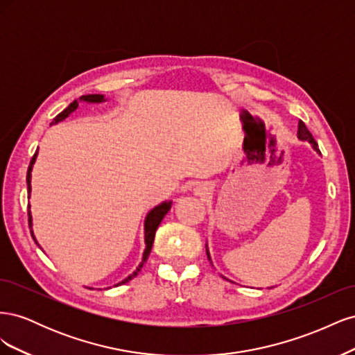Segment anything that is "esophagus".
<instances>
[{"instance_id": "obj_1", "label": "esophagus", "mask_w": 355, "mask_h": 355, "mask_svg": "<svg viewBox=\"0 0 355 355\" xmlns=\"http://www.w3.org/2000/svg\"><path fill=\"white\" fill-rule=\"evenodd\" d=\"M206 192H207V188H206V187H198V188L196 189V194H198V196L206 194Z\"/></svg>"}]
</instances>
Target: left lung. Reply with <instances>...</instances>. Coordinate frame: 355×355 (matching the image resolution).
<instances>
[{
  "mask_svg": "<svg viewBox=\"0 0 355 355\" xmlns=\"http://www.w3.org/2000/svg\"><path fill=\"white\" fill-rule=\"evenodd\" d=\"M297 137L300 139V141H308L311 145H313V148L315 149V151H317L318 154H321V153H320V149H318V146H317V142L314 141L313 135L309 133V130L306 128V125H305V123H304V121H299V127H297ZM207 256H209V259H210L209 250H207Z\"/></svg>",
  "mask_w": 355,
  "mask_h": 355,
  "instance_id": "left-lung-1",
  "label": "left lung"
}]
</instances>
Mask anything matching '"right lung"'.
Segmentation results:
<instances>
[{
	"mask_svg": "<svg viewBox=\"0 0 355 355\" xmlns=\"http://www.w3.org/2000/svg\"><path fill=\"white\" fill-rule=\"evenodd\" d=\"M80 101H84V102H96V103H99V102H103L105 101V98L102 94H85V96H81L80 98ZM78 108V101H73L67 110H63L59 115H56V118L55 120H53V123H59V121H62L63 118H67L71 112H73L75 110ZM35 158H37V153L34 154V157H32V159H31V163H29V167H28V173H26V182H28V194H31V171H32V166H34V163H35ZM170 207H171V201H166V202H161L159 206H157L155 209H153L151 211L148 213V216H146V219H145V244H146V249H145V252H144V257H142V262H141V265H139L137 268H136V271L132 274V275H128L125 280H123L121 283H118L116 286H120V284H124V283H127V282H130L133 277H136L137 275V272L142 270V266H144V263L146 262V259H148V256H149V253H151V249H153V244H154V239H155V231H157V228H158V225L161 223V220H163V218L166 216L167 214V211L170 210ZM28 222H29V230H31V227H32V219H31V210H29V206H28ZM31 235H32V239L35 240V237H34V232H32V230H31Z\"/></svg>",
	"mask_w": 355,
	"mask_h": 355,
	"instance_id": "right-lung-1",
	"label": "right lung"
}]
</instances>
